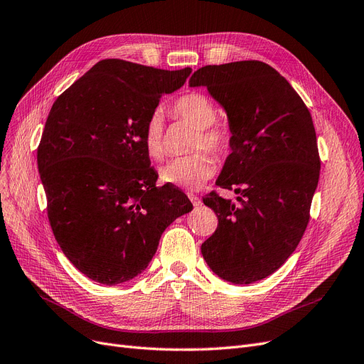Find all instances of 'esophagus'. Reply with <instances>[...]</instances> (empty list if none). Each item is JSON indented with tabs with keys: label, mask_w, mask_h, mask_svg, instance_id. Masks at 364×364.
I'll list each match as a JSON object with an SVG mask.
<instances>
[{
	"label": "esophagus",
	"mask_w": 364,
	"mask_h": 364,
	"mask_svg": "<svg viewBox=\"0 0 364 364\" xmlns=\"http://www.w3.org/2000/svg\"><path fill=\"white\" fill-rule=\"evenodd\" d=\"M189 198H191V200H192L193 207H200V205H203V200H200L198 196H195V195H189Z\"/></svg>",
	"instance_id": "esophagus-1"
}]
</instances>
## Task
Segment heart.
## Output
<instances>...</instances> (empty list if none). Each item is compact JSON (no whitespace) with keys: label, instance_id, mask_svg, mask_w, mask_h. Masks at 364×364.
<instances>
[{"label":"heart","instance_id":"heart-1","mask_svg":"<svg viewBox=\"0 0 364 364\" xmlns=\"http://www.w3.org/2000/svg\"><path fill=\"white\" fill-rule=\"evenodd\" d=\"M171 111L191 124L198 127L193 139V148L207 146L208 150L223 156L230 150V138L223 129L214 126L218 119V111L213 102L203 94L191 92L173 102ZM144 148L146 156L153 160H161L166 153L164 139V118L159 112L148 118L144 136ZM216 169V160L207 151H196L193 154L177 157L160 168V180L180 187L184 191H196L207 181Z\"/></svg>","mask_w":364,"mask_h":364}]
</instances>
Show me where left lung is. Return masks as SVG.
<instances>
[{"instance_id": "8db88e82", "label": "left lung", "mask_w": 364, "mask_h": 364, "mask_svg": "<svg viewBox=\"0 0 364 364\" xmlns=\"http://www.w3.org/2000/svg\"><path fill=\"white\" fill-rule=\"evenodd\" d=\"M191 87H205L226 112L232 136L216 193L204 198L219 219L200 252L220 279L249 285L291 257L309 223L319 180L311 112L288 80L262 61L198 69Z\"/></svg>"}]
</instances>
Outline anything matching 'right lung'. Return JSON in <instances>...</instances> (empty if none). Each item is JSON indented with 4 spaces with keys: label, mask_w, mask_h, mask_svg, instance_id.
Returning <instances> with one entry per match:
<instances>
[{
    "label": "right lung",
    "mask_w": 364,
    "mask_h": 364,
    "mask_svg": "<svg viewBox=\"0 0 364 364\" xmlns=\"http://www.w3.org/2000/svg\"><path fill=\"white\" fill-rule=\"evenodd\" d=\"M191 73L102 60L50 107L37 148L49 223L69 261L102 285L142 273L164 231L193 208L173 186L156 187L142 142L161 96Z\"/></svg>",
    "instance_id": "right-lung-1"
}]
</instances>
